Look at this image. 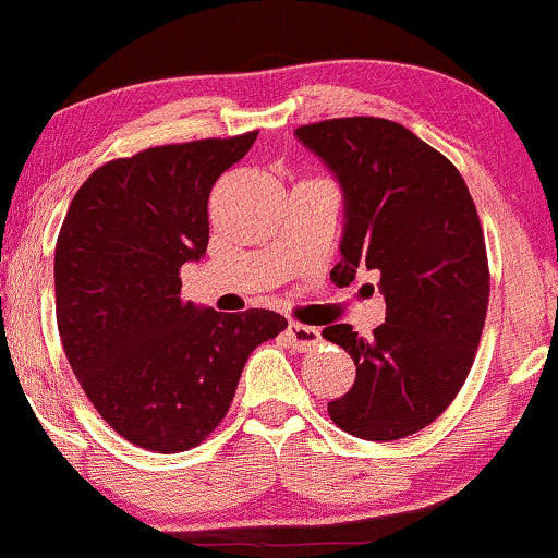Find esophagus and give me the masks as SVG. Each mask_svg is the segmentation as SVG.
I'll use <instances>...</instances> for the list:
<instances>
[{
    "mask_svg": "<svg viewBox=\"0 0 558 558\" xmlns=\"http://www.w3.org/2000/svg\"><path fill=\"white\" fill-rule=\"evenodd\" d=\"M287 341H289V345H294L296 351H310L320 343V330L310 328V325L289 323L287 325Z\"/></svg>",
    "mask_w": 558,
    "mask_h": 558,
    "instance_id": "obj_1",
    "label": "esophagus"
}]
</instances>
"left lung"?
Segmentation results:
<instances>
[{
    "label": "left lung",
    "mask_w": 558,
    "mask_h": 558,
    "mask_svg": "<svg viewBox=\"0 0 558 558\" xmlns=\"http://www.w3.org/2000/svg\"><path fill=\"white\" fill-rule=\"evenodd\" d=\"M294 135L343 192L332 281L351 284L366 266L379 274L387 302L372 338L345 323L323 330L356 364V381L328 412L356 438L412 436L459 395L487 317L489 269L474 199L456 166L400 122L338 118Z\"/></svg>",
    "instance_id": "obj_1"
}]
</instances>
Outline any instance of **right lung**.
I'll return each instance as SVG.
<instances>
[{"label": "right lung", "mask_w": 558, "mask_h": 558, "mask_svg": "<svg viewBox=\"0 0 558 558\" xmlns=\"http://www.w3.org/2000/svg\"><path fill=\"white\" fill-rule=\"evenodd\" d=\"M258 133L141 150L99 166L56 243V320L78 385L130 444H202L233 402L251 351L287 328L271 310L182 300L179 269L207 251V199Z\"/></svg>", "instance_id": "obj_1"}]
</instances>
